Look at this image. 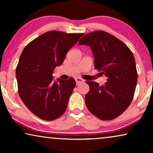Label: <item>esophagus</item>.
I'll list each match as a JSON object with an SVG mask.
<instances>
[{
  "label": "esophagus",
  "instance_id": "obj_1",
  "mask_svg": "<svg viewBox=\"0 0 153 153\" xmlns=\"http://www.w3.org/2000/svg\"><path fill=\"white\" fill-rule=\"evenodd\" d=\"M75 81H76V83L77 85L81 84V83L84 82V80H83V79L79 78V77H76V78H75Z\"/></svg>",
  "mask_w": 153,
  "mask_h": 153
}]
</instances>
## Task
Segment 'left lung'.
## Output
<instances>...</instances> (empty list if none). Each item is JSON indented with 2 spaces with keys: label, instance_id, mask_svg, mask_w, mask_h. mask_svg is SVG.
I'll list each match as a JSON object with an SVG mask.
<instances>
[{
  "label": "left lung",
  "instance_id": "left-lung-1",
  "mask_svg": "<svg viewBox=\"0 0 153 153\" xmlns=\"http://www.w3.org/2000/svg\"><path fill=\"white\" fill-rule=\"evenodd\" d=\"M80 45L90 46L95 69L107 77L105 85L86 81L90 90L85 96L89 111L103 120L117 118L128 108L137 83V71L132 52L122 41L103 30L84 35Z\"/></svg>",
  "mask_w": 153,
  "mask_h": 153
}]
</instances>
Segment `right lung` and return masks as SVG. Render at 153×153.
Masks as SVG:
<instances>
[{"label": "right lung", "mask_w": 153, "mask_h": 153, "mask_svg": "<svg viewBox=\"0 0 153 153\" xmlns=\"http://www.w3.org/2000/svg\"><path fill=\"white\" fill-rule=\"evenodd\" d=\"M83 35L48 31L23 50L16 68L19 95L26 107L38 118L53 120L65 111L76 82L72 77L54 81L52 74Z\"/></svg>", "instance_id": "1"}]
</instances>
